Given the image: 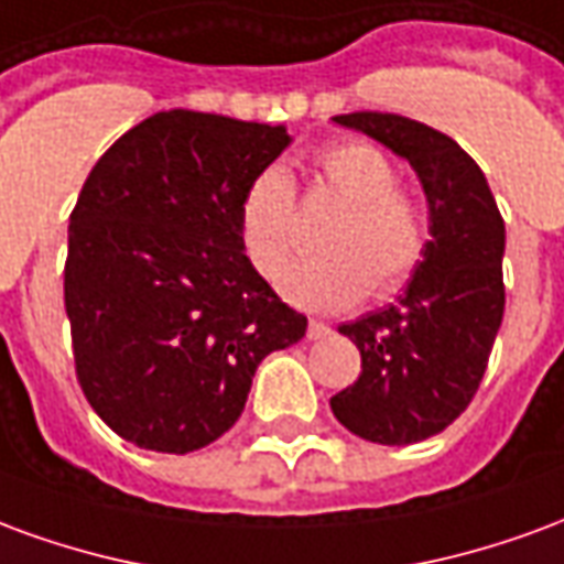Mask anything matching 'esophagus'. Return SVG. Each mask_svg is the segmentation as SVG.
<instances>
[{
    "mask_svg": "<svg viewBox=\"0 0 564 564\" xmlns=\"http://www.w3.org/2000/svg\"><path fill=\"white\" fill-rule=\"evenodd\" d=\"M329 335H332L329 323H323V319H311V323H307V338H311V341L329 338Z\"/></svg>",
    "mask_w": 564,
    "mask_h": 564,
    "instance_id": "34e87169",
    "label": "esophagus"
}]
</instances>
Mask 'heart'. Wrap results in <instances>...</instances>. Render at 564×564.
Here are the masks:
<instances>
[{
  "label": "heart",
  "mask_w": 564,
  "mask_h": 564,
  "mask_svg": "<svg viewBox=\"0 0 564 564\" xmlns=\"http://www.w3.org/2000/svg\"><path fill=\"white\" fill-rule=\"evenodd\" d=\"M319 181L347 202L323 245L329 250L293 262L281 274V293L302 311L335 314L368 293H399L429 253L423 205L399 189L390 156L368 141H338L319 153ZM238 232L247 259L262 278H274L302 241L293 174L265 165L247 184L238 205Z\"/></svg>",
  "instance_id": "heart-1"
}]
</instances>
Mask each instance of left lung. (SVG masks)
I'll return each instance as SVG.
<instances>
[{"mask_svg":"<svg viewBox=\"0 0 564 564\" xmlns=\"http://www.w3.org/2000/svg\"><path fill=\"white\" fill-rule=\"evenodd\" d=\"M411 162L429 202V253L392 305L344 323L362 371L332 414L375 444H416L471 404L505 317V220L480 165L437 129L402 115L332 117Z\"/></svg>","mask_w":564,"mask_h":564,"instance_id":"8db88e82","label":"left lung"}]
</instances>
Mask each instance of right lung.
Masks as SVG:
<instances>
[{"label":"right lung","instance_id":"add662e5","mask_svg":"<svg viewBox=\"0 0 564 564\" xmlns=\"http://www.w3.org/2000/svg\"><path fill=\"white\" fill-rule=\"evenodd\" d=\"M286 127L160 111L105 150L68 220L66 314L93 411L135 447L193 453L241 416L259 362L302 341L247 259L238 205Z\"/></svg>","mask_w":564,"mask_h":564}]
</instances>
